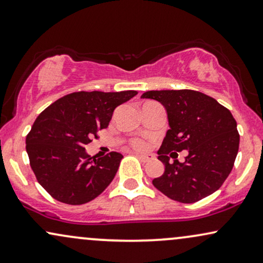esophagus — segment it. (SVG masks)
<instances>
[{
    "label": "esophagus",
    "mask_w": 263,
    "mask_h": 263,
    "mask_svg": "<svg viewBox=\"0 0 263 263\" xmlns=\"http://www.w3.org/2000/svg\"><path fill=\"white\" fill-rule=\"evenodd\" d=\"M135 156H137L141 162H144V163L154 160V156H151V155H141V154H138V152H135Z\"/></svg>",
    "instance_id": "obj_1"
}]
</instances>
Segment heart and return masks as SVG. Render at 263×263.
Listing matches in <instances>:
<instances>
[{"instance_id":"heart-1","label":"heart","mask_w":263,"mask_h":263,"mask_svg":"<svg viewBox=\"0 0 263 263\" xmlns=\"http://www.w3.org/2000/svg\"><path fill=\"white\" fill-rule=\"evenodd\" d=\"M129 145L133 148H135V150H146L148 147V144L145 140H142V139H139V138H135V139H132L130 141H129Z\"/></svg>"}]
</instances>
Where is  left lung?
Returning a JSON list of instances; mask_svg holds the SVG:
<instances>
[{
	"label": "left lung",
	"mask_w": 263,
	"mask_h": 263,
	"mask_svg": "<svg viewBox=\"0 0 263 263\" xmlns=\"http://www.w3.org/2000/svg\"><path fill=\"white\" fill-rule=\"evenodd\" d=\"M141 97L161 102L170 123L157 152L164 173L152 180L154 186L183 203L218 190L233 170L240 140L231 111L195 90H152ZM183 149L190 152L186 162L170 164L169 157Z\"/></svg>",
	"instance_id": "obj_1"
}]
</instances>
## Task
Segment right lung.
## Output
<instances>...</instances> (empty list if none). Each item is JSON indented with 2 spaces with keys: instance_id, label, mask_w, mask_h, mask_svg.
Returning <instances> with one entry per match:
<instances>
[{
  "instance_id": "1",
  "label": "right lung",
  "mask_w": 263,
  "mask_h": 263,
  "mask_svg": "<svg viewBox=\"0 0 263 263\" xmlns=\"http://www.w3.org/2000/svg\"><path fill=\"white\" fill-rule=\"evenodd\" d=\"M137 93L134 90L72 92L39 115L25 144L35 177L53 199L83 205L111 184L122 154L112 151L92 160L85 145L108 126L116 107Z\"/></svg>"
}]
</instances>
